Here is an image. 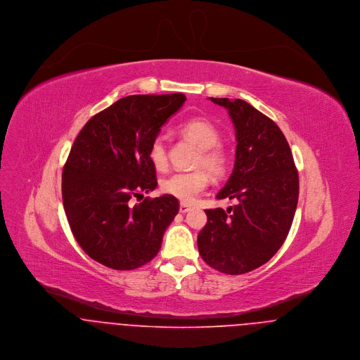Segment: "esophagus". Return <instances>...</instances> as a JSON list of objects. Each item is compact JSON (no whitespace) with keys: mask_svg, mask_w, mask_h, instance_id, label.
Listing matches in <instances>:
<instances>
[{"mask_svg":"<svg viewBox=\"0 0 360 360\" xmlns=\"http://www.w3.org/2000/svg\"><path fill=\"white\" fill-rule=\"evenodd\" d=\"M191 206L187 205V204H180V213H187L190 212Z\"/></svg>","mask_w":360,"mask_h":360,"instance_id":"34e87169","label":"esophagus"}]
</instances>
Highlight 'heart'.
Here are the masks:
<instances>
[{
  "label": "heart",
  "instance_id": "heart-1",
  "mask_svg": "<svg viewBox=\"0 0 360 360\" xmlns=\"http://www.w3.org/2000/svg\"><path fill=\"white\" fill-rule=\"evenodd\" d=\"M179 131L193 140L200 148L195 165L205 167L214 176L220 177L227 170V155L217 146L220 134L217 129L206 119L193 117L179 126ZM148 159L156 170H163L167 166V146L162 136H156L148 147ZM209 184L207 173L202 169L191 172H176L160 180V191L174 197L183 202H193Z\"/></svg>",
  "mask_w": 360,
  "mask_h": 360
}]
</instances>
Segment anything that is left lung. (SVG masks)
<instances>
[{
	"instance_id": "left-lung-1",
	"label": "left lung",
	"mask_w": 360,
	"mask_h": 360,
	"mask_svg": "<svg viewBox=\"0 0 360 360\" xmlns=\"http://www.w3.org/2000/svg\"><path fill=\"white\" fill-rule=\"evenodd\" d=\"M234 123V169L217 200H236L227 210L206 209L198 251L226 274L248 273L264 264L284 244L300 195L298 172L280 127L243 100L210 98Z\"/></svg>"
}]
</instances>
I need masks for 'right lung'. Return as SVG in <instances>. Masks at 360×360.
Segmentation results:
<instances>
[{
	"label": "right lung",
	"mask_w": 360,
	"mask_h": 360,
	"mask_svg": "<svg viewBox=\"0 0 360 360\" xmlns=\"http://www.w3.org/2000/svg\"><path fill=\"white\" fill-rule=\"evenodd\" d=\"M186 96H129L94 115L76 137L62 172V201L82 250L103 266L133 270L153 260L179 212L156 188L148 147Z\"/></svg>",
	"instance_id": "add662e5"
}]
</instances>
